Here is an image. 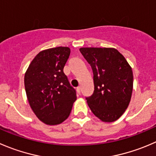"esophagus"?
<instances>
[{"label": "esophagus", "mask_w": 156, "mask_h": 156, "mask_svg": "<svg viewBox=\"0 0 156 156\" xmlns=\"http://www.w3.org/2000/svg\"><path fill=\"white\" fill-rule=\"evenodd\" d=\"M77 93L78 94H81V87H77Z\"/></svg>", "instance_id": "1"}]
</instances>
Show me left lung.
I'll use <instances>...</instances> for the list:
<instances>
[{
  "mask_svg": "<svg viewBox=\"0 0 156 156\" xmlns=\"http://www.w3.org/2000/svg\"><path fill=\"white\" fill-rule=\"evenodd\" d=\"M93 71L94 90L86 98L92 113L104 122H113L123 115L131 100L132 68L113 48H81Z\"/></svg>",
  "mask_w": 156,
  "mask_h": 156,
  "instance_id": "left-lung-1",
  "label": "left lung"
}]
</instances>
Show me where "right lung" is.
I'll list each match as a JSON object with an SVG mask.
<instances>
[{
  "label": "right lung",
  "instance_id": "obj_1",
  "mask_svg": "<svg viewBox=\"0 0 156 156\" xmlns=\"http://www.w3.org/2000/svg\"><path fill=\"white\" fill-rule=\"evenodd\" d=\"M69 55L70 49L62 46L41 51L25 73L24 85L30 107L47 125L65 121L76 101V91L63 72Z\"/></svg>",
  "mask_w": 156,
  "mask_h": 156
}]
</instances>
